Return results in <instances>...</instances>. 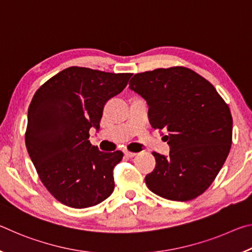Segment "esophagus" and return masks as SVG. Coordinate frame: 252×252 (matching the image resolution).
Segmentation results:
<instances>
[{
	"label": "esophagus",
	"mask_w": 252,
	"mask_h": 252,
	"mask_svg": "<svg viewBox=\"0 0 252 252\" xmlns=\"http://www.w3.org/2000/svg\"><path fill=\"white\" fill-rule=\"evenodd\" d=\"M125 155L127 157V158H133L136 156L135 152H130V151H126Z\"/></svg>",
	"instance_id": "1"
}]
</instances>
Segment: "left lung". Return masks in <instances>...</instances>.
<instances>
[{
	"instance_id": "8db88e82",
	"label": "left lung",
	"mask_w": 252,
	"mask_h": 252,
	"mask_svg": "<svg viewBox=\"0 0 252 252\" xmlns=\"http://www.w3.org/2000/svg\"><path fill=\"white\" fill-rule=\"evenodd\" d=\"M130 89L149 105L152 127L165 130L170 153L153 152L156 168L146 176L153 193L189 201L215 180L232 143V117L215 87L185 66L134 74Z\"/></svg>"
}]
</instances>
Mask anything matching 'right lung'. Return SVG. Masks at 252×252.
Returning a JSON list of instances; mask_svg holds the SVG:
<instances>
[{
  "label": "right lung",
  "instance_id": "1",
  "mask_svg": "<svg viewBox=\"0 0 252 252\" xmlns=\"http://www.w3.org/2000/svg\"><path fill=\"white\" fill-rule=\"evenodd\" d=\"M131 75L71 66L33 96L25 132L29 156L49 192L67 207L96 206L113 192V168L123 153L100 151L88 140L89 131L100 129L105 103Z\"/></svg>",
  "mask_w": 252,
  "mask_h": 252
}]
</instances>
